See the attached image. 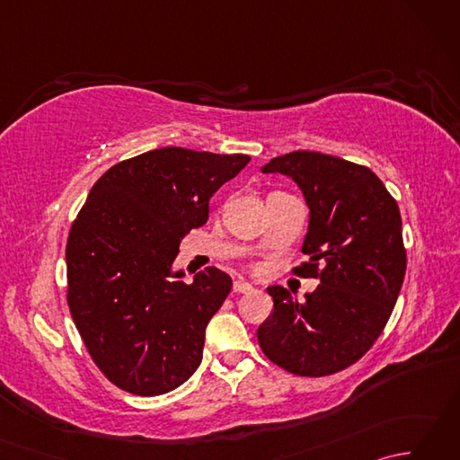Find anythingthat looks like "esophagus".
<instances>
[{
	"label": "esophagus",
	"mask_w": 460,
	"mask_h": 460,
	"mask_svg": "<svg viewBox=\"0 0 460 460\" xmlns=\"http://www.w3.org/2000/svg\"><path fill=\"white\" fill-rule=\"evenodd\" d=\"M233 290L239 292V295H249V292L255 290V287H252L247 280H235L233 282Z\"/></svg>",
	"instance_id": "1"
}]
</instances>
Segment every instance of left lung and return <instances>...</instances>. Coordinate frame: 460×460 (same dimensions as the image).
Wrapping results in <instances>:
<instances>
[{"label": "left lung", "mask_w": 460, "mask_h": 460, "mask_svg": "<svg viewBox=\"0 0 460 460\" xmlns=\"http://www.w3.org/2000/svg\"><path fill=\"white\" fill-rule=\"evenodd\" d=\"M261 172L287 175L305 195L308 262L298 269L320 279L305 302L267 288L272 310L257 330L261 349L290 374H336L374 346L392 316L407 265L402 215L374 172L336 155L298 150Z\"/></svg>", "instance_id": "obj_1"}]
</instances>
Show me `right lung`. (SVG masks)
Wrapping results in <instances>:
<instances>
[{
	"mask_svg": "<svg viewBox=\"0 0 460 460\" xmlns=\"http://www.w3.org/2000/svg\"><path fill=\"white\" fill-rule=\"evenodd\" d=\"M249 160L168 146L93 185L68 233L66 300L94 364L124 392L168 394L199 367L205 328L233 280L209 267L185 285L173 261L208 223L211 195Z\"/></svg>",
	"mask_w": 460,
	"mask_h": 460,
	"instance_id": "right-lung-1",
	"label": "right lung"
}]
</instances>
